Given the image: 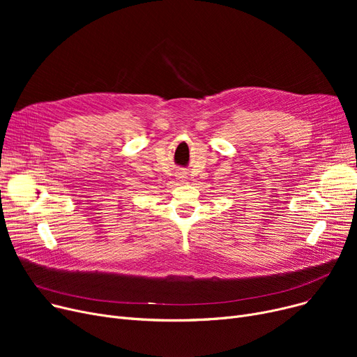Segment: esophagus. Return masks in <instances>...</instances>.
Listing matches in <instances>:
<instances>
[{"instance_id": "34e87169", "label": "esophagus", "mask_w": 357, "mask_h": 357, "mask_svg": "<svg viewBox=\"0 0 357 357\" xmlns=\"http://www.w3.org/2000/svg\"><path fill=\"white\" fill-rule=\"evenodd\" d=\"M179 178H183V176H179Z\"/></svg>"}]
</instances>
